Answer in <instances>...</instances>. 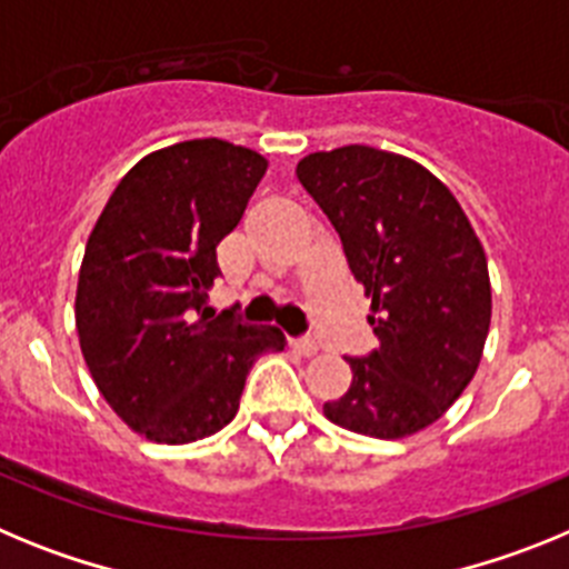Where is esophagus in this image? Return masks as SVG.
Here are the masks:
<instances>
[{
    "label": "esophagus",
    "instance_id": "1",
    "mask_svg": "<svg viewBox=\"0 0 569 569\" xmlns=\"http://www.w3.org/2000/svg\"><path fill=\"white\" fill-rule=\"evenodd\" d=\"M290 350H296V353L299 356H316L319 353V347H316V341H310V339H293L290 341Z\"/></svg>",
    "mask_w": 569,
    "mask_h": 569
}]
</instances>
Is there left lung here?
<instances>
[{
	"label": "left lung",
	"instance_id": "8db88e82",
	"mask_svg": "<svg viewBox=\"0 0 569 569\" xmlns=\"http://www.w3.org/2000/svg\"><path fill=\"white\" fill-rule=\"evenodd\" d=\"M370 296L381 347L347 359L353 381L325 416L350 433L407 439L450 410L490 333V273L470 219L441 179L401 153L345 144L296 164Z\"/></svg>",
	"mask_w": 569,
	"mask_h": 569
}]
</instances>
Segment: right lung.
Here are the masks:
<instances>
[{
    "instance_id": "obj_1",
    "label": "right lung",
    "mask_w": 569,
    "mask_h": 569,
    "mask_svg": "<svg viewBox=\"0 0 569 569\" xmlns=\"http://www.w3.org/2000/svg\"><path fill=\"white\" fill-rule=\"evenodd\" d=\"M268 159L224 139L153 150L116 184L88 236L77 284L84 365L113 413L156 445L230 425L250 367L284 350L276 328L196 319Z\"/></svg>"
}]
</instances>
